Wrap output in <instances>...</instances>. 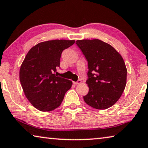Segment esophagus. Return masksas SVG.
I'll use <instances>...</instances> for the list:
<instances>
[{
    "label": "esophagus",
    "mask_w": 148,
    "mask_h": 148,
    "mask_svg": "<svg viewBox=\"0 0 148 148\" xmlns=\"http://www.w3.org/2000/svg\"><path fill=\"white\" fill-rule=\"evenodd\" d=\"M82 83V80L81 79H78L77 80V82H73V84H81Z\"/></svg>",
    "instance_id": "esophagus-1"
}]
</instances>
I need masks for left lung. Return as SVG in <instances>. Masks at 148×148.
<instances>
[{
  "label": "left lung",
  "mask_w": 148,
  "mask_h": 148,
  "mask_svg": "<svg viewBox=\"0 0 148 148\" xmlns=\"http://www.w3.org/2000/svg\"><path fill=\"white\" fill-rule=\"evenodd\" d=\"M76 44L88 62L86 84L89 90L84 101L95 109L108 108L119 99L126 86L123 59L112 46L98 39L78 40Z\"/></svg>",
  "instance_id": "8db88e82"
}]
</instances>
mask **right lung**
I'll list each match as a JSON object with an SVG mask.
<instances>
[{
    "instance_id": "1",
    "label": "right lung",
    "mask_w": 148,
    "mask_h": 148,
    "mask_svg": "<svg viewBox=\"0 0 148 148\" xmlns=\"http://www.w3.org/2000/svg\"><path fill=\"white\" fill-rule=\"evenodd\" d=\"M75 40H54L36 44L29 50L19 71V79L27 99L35 108L49 112L58 108L72 82L57 76L64 49Z\"/></svg>"
}]
</instances>
